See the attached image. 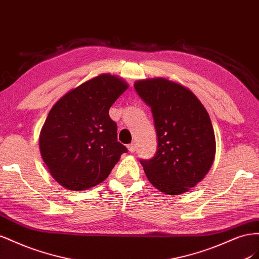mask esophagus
Listing matches in <instances>:
<instances>
[{
	"instance_id": "1",
	"label": "esophagus",
	"mask_w": 259,
	"mask_h": 259,
	"mask_svg": "<svg viewBox=\"0 0 259 259\" xmlns=\"http://www.w3.org/2000/svg\"><path fill=\"white\" fill-rule=\"evenodd\" d=\"M127 147H128V151H129L130 153H135L136 150H137V144H136V143H131V144H129Z\"/></svg>"
}]
</instances>
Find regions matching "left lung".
I'll list each match as a JSON object with an SVG mask.
<instances>
[{
    "mask_svg": "<svg viewBox=\"0 0 259 259\" xmlns=\"http://www.w3.org/2000/svg\"><path fill=\"white\" fill-rule=\"evenodd\" d=\"M135 89L152 109L157 152L141 160L147 179L161 193L179 195L207 175L216 139L207 110L187 87L164 77L137 80Z\"/></svg>",
    "mask_w": 259,
    "mask_h": 259,
    "instance_id": "8db88e82",
    "label": "left lung"
}]
</instances>
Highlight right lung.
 <instances>
[{
    "instance_id": "add662e5",
    "label": "right lung",
    "mask_w": 259,
    "mask_h": 259,
    "mask_svg": "<svg viewBox=\"0 0 259 259\" xmlns=\"http://www.w3.org/2000/svg\"><path fill=\"white\" fill-rule=\"evenodd\" d=\"M110 73H101L58 100L39 137L43 161L54 180L70 191L98 186L127 152L117 141V124L109 108L128 89Z\"/></svg>"
}]
</instances>
